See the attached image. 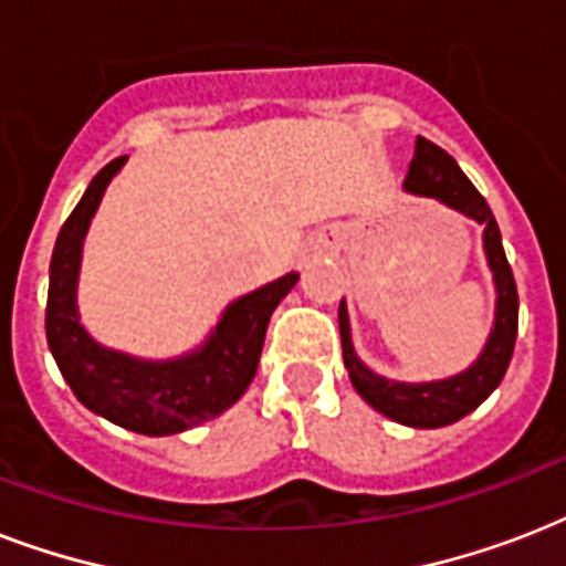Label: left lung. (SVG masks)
I'll return each instance as SVG.
<instances>
[{
  "instance_id": "8db88e82",
  "label": "left lung",
  "mask_w": 566,
  "mask_h": 566,
  "mask_svg": "<svg viewBox=\"0 0 566 566\" xmlns=\"http://www.w3.org/2000/svg\"><path fill=\"white\" fill-rule=\"evenodd\" d=\"M405 190L420 196H434L449 208L473 217L475 222L484 226V252H488V264L493 270V282H496V323L488 337L484 353L479 361L464 370L461 376L443 378V381H429V385H402V381H390L376 373H370L358 361L353 349V337H349V317H346V305L340 302V346H344V364L353 378L355 390L390 420L413 426V429H440L449 422L461 420L470 411H475L488 396L496 390L505 370H509L511 355H514V340H517V284L511 273L509 258L502 249L500 226L493 220V211L484 202V196L473 188V181L467 179L455 158L431 144L426 137H417V153L408 167V179Z\"/></svg>"
}]
</instances>
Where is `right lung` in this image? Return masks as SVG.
Returning <instances> with one entry per match:
<instances>
[{"mask_svg": "<svg viewBox=\"0 0 566 566\" xmlns=\"http://www.w3.org/2000/svg\"><path fill=\"white\" fill-rule=\"evenodd\" d=\"M123 161L126 155L105 164L93 176L82 202L75 205L57 231L49 264L46 340L57 370L84 408L128 431L161 438L213 420L238 402L255 378L270 314L300 275L287 273L264 284L261 291L231 302L208 344L179 361H137L93 344L75 314V279L84 231L111 176Z\"/></svg>", "mask_w": 566, "mask_h": 566, "instance_id": "obj_1", "label": "right lung"}]
</instances>
